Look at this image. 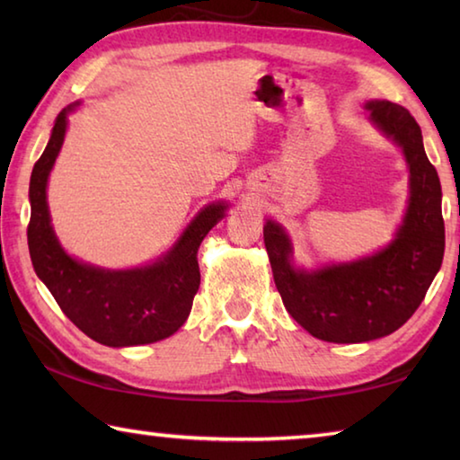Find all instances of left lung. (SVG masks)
I'll return each instance as SVG.
<instances>
[{
	"instance_id": "8db88e82",
	"label": "left lung",
	"mask_w": 460,
	"mask_h": 460,
	"mask_svg": "<svg viewBox=\"0 0 460 460\" xmlns=\"http://www.w3.org/2000/svg\"><path fill=\"white\" fill-rule=\"evenodd\" d=\"M369 118L398 144L410 168V200L392 243L367 258L306 271L294 268L282 225L266 221L263 241L288 313L313 337L365 342L392 334L416 313L445 255L442 190L406 107L369 101Z\"/></svg>"
}]
</instances>
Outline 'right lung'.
Masks as SVG:
<instances>
[{
    "instance_id": "1",
    "label": "right lung",
    "mask_w": 460,
    "mask_h": 460,
    "mask_svg": "<svg viewBox=\"0 0 460 460\" xmlns=\"http://www.w3.org/2000/svg\"><path fill=\"white\" fill-rule=\"evenodd\" d=\"M68 105L54 121L49 146L30 178L28 247L38 278L62 313L93 341L107 347L147 345L174 334L190 314L200 286L197 252L227 205L213 202L194 217L178 243L158 261L134 270H103L73 260L50 225L46 184L65 142Z\"/></svg>"
}]
</instances>
